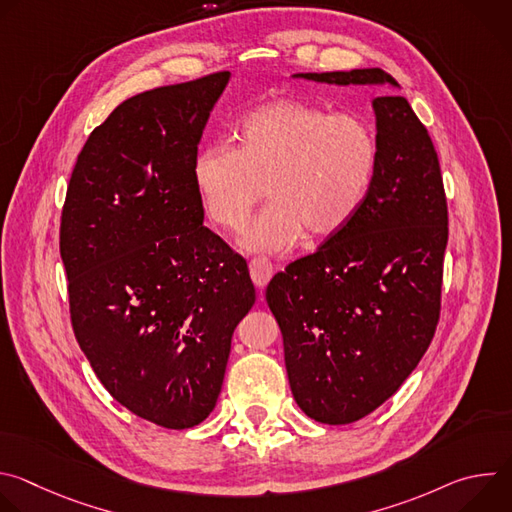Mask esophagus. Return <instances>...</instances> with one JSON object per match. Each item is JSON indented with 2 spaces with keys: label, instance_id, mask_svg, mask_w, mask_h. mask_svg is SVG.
Masks as SVG:
<instances>
[{
  "label": "esophagus",
  "instance_id": "obj_1",
  "mask_svg": "<svg viewBox=\"0 0 512 512\" xmlns=\"http://www.w3.org/2000/svg\"><path fill=\"white\" fill-rule=\"evenodd\" d=\"M249 271H251V279L257 287H265L269 283V279L273 277V263L267 257H255L249 263Z\"/></svg>",
  "mask_w": 512,
  "mask_h": 512
}]
</instances>
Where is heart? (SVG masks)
Returning <instances> with one entry per match:
<instances>
[{
  "label": "heart",
  "instance_id": "obj_1",
  "mask_svg": "<svg viewBox=\"0 0 512 512\" xmlns=\"http://www.w3.org/2000/svg\"><path fill=\"white\" fill-rule=\"evenodd\" d=\"M239 148L212 141L194 158V184L216 225L239 231L251 210L273 200L249 227L245 245L283 251L306 231H340L367 196L379 164L369 121L350 113L277 99L239 123Z\"/></svg>",
  "mask_w": 512,
  "mask_h": 512
}]
</instances>
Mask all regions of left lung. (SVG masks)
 Here are the masks:
<instances>
[{
	"mask_svg": "<svg viewBox=\"0 0 512 512\" xmlns=\"http://www.w3.org/2000/svg\"><path fill=\"white\" fill-rule=\"evenodd\" d=\"M326 85H395L381 68L306 72ZM379 164L350 221L273 275L265 298L281 328L300 409L346 425L411 375L442 312L448 200L440 160L405 97L373 99Z\"/></svg>",
	"mask_w": 512,
	"mask_h": 512,
	"instance_id": "obj_1",
	"label": "left lung"
}]
</instances>
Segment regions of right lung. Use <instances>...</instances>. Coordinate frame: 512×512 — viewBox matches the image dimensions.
I'll return each mask as SVG.
<instances>
[{
  "label": "right lung",
  "mask_w": 512,
  "mask_h": 512,
  "mask_svg": "<svg viewBox=\"0 0 512 512\" xmlns=\"http://www.w3.org/2000/svg\"><path fill=\"white\" fill-rule=\"evenodd\" d=\"M229 72L123 101L93 129L60 216L70 322L109 395L168 429L204 421L255 304L247 261L202 225L194 158Z\"/></svg>",
  "instance_id": "add662e5"
}]
</instances>
